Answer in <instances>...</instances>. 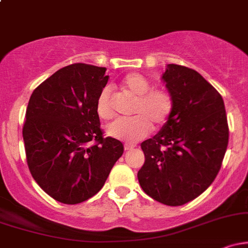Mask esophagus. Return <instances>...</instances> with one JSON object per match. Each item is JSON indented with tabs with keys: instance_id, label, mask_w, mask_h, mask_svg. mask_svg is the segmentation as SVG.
<instances>
[{
	"instance_id": "esophagus-1",
	"label": "esophagus",
	"mask_w": 248,
	"mask_h": 248,
	"mask_svg": "<svg viewBox=\"0 0 248 248\" xmlns=\"http://www.w3.org/2000/svg\"><path fill=\"white\" fill-rule=\"evenodd\" d=\"M136 146H134V144H128L126 143L124 144V150H130V149H134Z\"/></svg>"
}]
</instances>
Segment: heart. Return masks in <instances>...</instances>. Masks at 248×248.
<instances>
[{
	"mask_svg": "<svg viewBox=\"0 0 248 248\" xmlns=\"http://www.w3.org/2000/svg\"><path fill=\"white\" fill-rule=\"evenodd\" d=\"M121 87L127 92L139 96L133 118L118 119L106 127L110 138L126 142H136L149 133L154 126H162L171 115L172 96L163 90H152V84L140 73H129L122 79ZM95 109L102 120L114 116L109 88L105 87L96 99Z\"/></svg>",
	"mask_w": 248,
	"mask_h": 248,
	"instance_id": "obj_1",
	"label": "heart"
}]
</instances>
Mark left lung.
I'll use <instances>...</instances> for the list:
<instances>
[{"label": "left lung", "mask_w": 248, "mask_h": 248, "mask_svg": "<svg viewBox=\"0 0 248 248\" xmlns=\"http://www.w3.org/2000/svg\"><path fill=\"white\" fill-rule=\"evenodd\" d=\"M172 96L171 115L143 141L138 178L148 196L170 206L197 198L212 184L229 143L221 95L197 71L168 64L161 77Z\"/></svg>", "instance_id": "1"}]
</instances>
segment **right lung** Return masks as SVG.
<instances>
[{"label":"right lung","mask_w":248,"mask_h":248,"mask_svg":"<svg viewBox=\"0 0 248 248\" xmlns=\"http://www.w3.org/2000/svg\"><path fill=\"white\" fill-rule=\"evenodd\" d=\"M105 72L94 65H69L30 96L23 127L28 166L37 184L61 203L93 197L124 154L120 141L102 136L95 109L108 81Z\"/></svg>","instance_id":"obj_1"}]
</instances>
